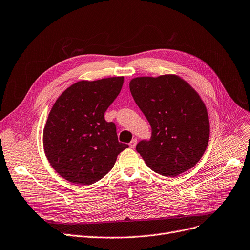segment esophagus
<instances>
[{"label": "esophagus", "mask_w": 250, "mask_h": 250, "mask_svg": "<svg viewBox=\"0 0 250 250\" xmlns=\"http://www.w3.org/2000/svg\"><path fill=\"white\" fill-rule=\"evenodd\" d=\"M137 143H138V140H137V139H133V140H132V142L129 143V148L134 149V148L136 147V145H137Z\"/></svg>", "instance_id": "obj_1"}]
</instances>
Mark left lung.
<instances>
[{
  "mask_svg": "<svg viewBox=\"0 0 250 250\" xmlns=\"http://www.w3.org/2000/svg\"><path fill=\"white\" fill-rule=\"evenodd\" d=\"M129 90L152 128L136 147L148 167L169 177L193 167L209 138L207 108L195 90L174 75L135 78Z\"/></svg>",
  "mask_w": 250,
  "mask_h": 250,
  "instance_id": "left-lung-1",
  "label": "left lung"
}]
</instances>
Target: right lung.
<instances>
[{
    "label": "right lung",
    "mask_w": 250,
    "mask_h": 250,
    "mask_svg": "<svg viewBox=\"0 0 250 250\" xmlns=\"http://www.w3.org/2000/svg\"><path fill=\"white\" fill-rule=\"evenodd\" d=\"M124 77L80 81L52 106L43 129L46 158L64 179L89 186L106 175L128 146L118 142L104 113L120 94Z\"/></svg>",
    "instance_id": "add662e5"
}]
</instances>
